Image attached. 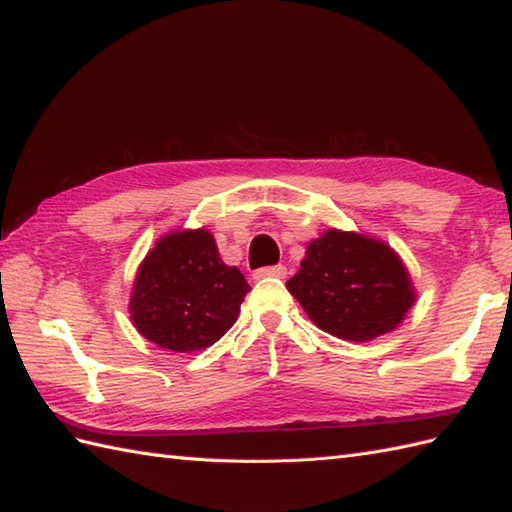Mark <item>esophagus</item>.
<instances>
[{
    "mask_svg": "<svg viewBox=\"0 0 512 512\" xmlns=\"http://www.w3.org/2000/svg\"><path fill=\"white\" fill-rule=\"evenodd\" d=\"M287 276V267L285 265H271V267H260L254 271V278H285Z\"/></svg>",
    "mask_w": 512,
    "mask_h": 512,
    "instance_id": "esophagus-1",
    "label": "esophagus"
}]
</instances>
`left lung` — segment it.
<instances>
[{"instance_id": "1", "label": "left lung", "mask_w": 512, "mask_h": 512, "mask_svg": "<svg viewBox=\"0 0 512 512\" xmlns=\"http://www.w3.org/2000/svg\"><path fill=\"white\" fill-rule=\"evenodd\" d=\"M287 289L317 328L346 342L392 333L416 302L410 271L388 243L342 230L306 245Z\"/></svg>"}]
</instances>
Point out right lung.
I'll use <instances>...</instances> for the list:
<instances>
[{"label": "right lung", "instance_id": "obj_1", "mask_svg": "<svg viewBox=\"0 0 512 512\" xmlns=\"http://www.w3.org/2000/svg\"><path fill=\"white\" fill-rule=\"evenodd\" d=\"M247 291L241 269L223 263L208 230H173L157 238L138 267L131 322L160 348L203 350L230 331Z\"/></svg>", "mask_w": 512, "mask_h": 512}]
</instances>
